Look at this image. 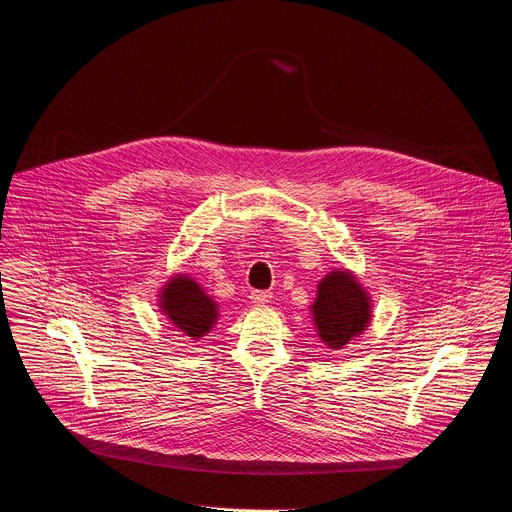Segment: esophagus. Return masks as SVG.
I'll list each match as a JSON object with an SVG mask.
<instances>
[{"mask_svg":"<svg viewBox=\"0 0 512 512\" xmlns=\"http://www.w3.org/2000/svg\"><path fill=\"white\" fill-rule=\"evenodd\" d=\"M269 299H271V293H269V291H253V293H251V301H253L255 305H265Z\"/></svg>","mask_w":512,"mask_h":512,"instance_id":"34e87169","label":"esophagus"}]
</instances>
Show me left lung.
I'll return each mask as SVG.
<instances>
[{
	"mask_svg": "<svg viewBox=\"0 0 512 512\" xmlns=\"http://www.w3.org/2000/svg\"><path fill=\"white\" fill-rule=\"evenodd\" d=\"M370 297L350 271H331L317 285L311 305L315 329L331 350L344 348L360 335L372 317Z\"/></svg>",
	"mask_w": 512,
	"mask_h": 512,
	"instance_id": "left-lung-1",
	"label": "left lung"
}]
</instances>
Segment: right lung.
Wrapping results in <instances>:
<instances>
[{
    "mask_svg": "<svg viewBox=\"0 0 512 512\" xmlns=\"http://www.w3.org/2000/svg\"><path fill=\"white\" fill-rule=\"evenodd\" d=\"M160 307L170 323L193 339L203 337L219 317L217 303L187 275H177L164 285Z\"/></svg>",
    "mask_w": 512,
    "mask_h": 512,
    "instance_id": "obj_1",
    "label": "right lung"
}]
</instances>
